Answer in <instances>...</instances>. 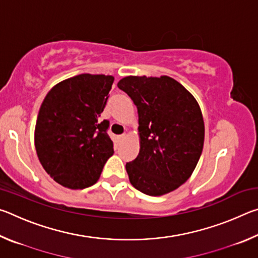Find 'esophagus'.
Segmentation results:
<instances>
[{"label":"esophagus","mask_w":258,"mask_h":258,"mask_svg":"<svg viewBox=\"0 0 258 258\" xmlns=\"http://www.w3.org/2000/svg\"><path fill=\"white\" fill-rule=\"evenodd\" d=\"M126 138V134H120V135H118V139L119 140H124Z\"/></svg>","instance_id":"obj_1"}]
</instances>
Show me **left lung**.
Instances as JSON below:
<instances>
[{
  "instance_id": "1",
  "label": "left lung",
  "mask_w": 258,
  "mask_h": 258,
  "mask_svg": "<svg viewBox=\"0 0 258 258\" xmlns=\"http://www.w3.org/2000/svg\"><path fill=\"white\" fill-rule=\"evenodd\" d=\"M117 86L138 108L140 152L126 164L131 184L148 196L174 191L203 152L205 125L197 100L168 76H127Z\"/></svg>"
}]
</instances>
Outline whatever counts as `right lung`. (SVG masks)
<instances>
[{
	"label": "right lung",
	"instance_id": "add662e5",
	"mask_svg": "<svg viewBox=\"0 0 258 258\" xmlns=\"http://www.w3.org/2000/svg\"><path fill=\"white\" fill-rule=\"evenodd\" d=\"M113 80L109 75L81 74L58 83L43 100L35 126V148L43 168L62 186L93 185L113 154L107 133L109 121H99Z\"/></svg>",
	"mask_w": 258,
	"mask_h": 258
}]
</instances>
